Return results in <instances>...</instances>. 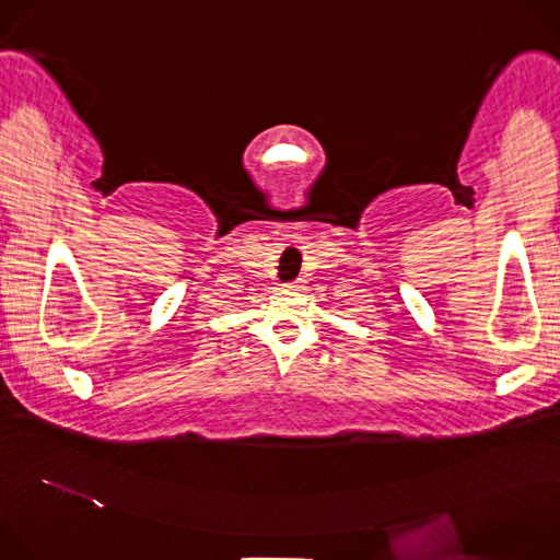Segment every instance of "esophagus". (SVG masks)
I'll return each instance as SVG.
<instances>
[{
  "instance_id": "esophagus-1",
  "label": "esophagus",
  "mask_w": 560,
  "mask_h": 560,
  "mask_svg": "<svg viewBox=\"0 0 560 560\" xmlns=\"http://www.w3.org/2000/svg\"><path fill=\"white\" fill-rule=\"evenodd\" d=\"M285 288H290V290H301L303 288V281L299 279V281H292V283H288Z\"/></svg>"
}]
</instances>
